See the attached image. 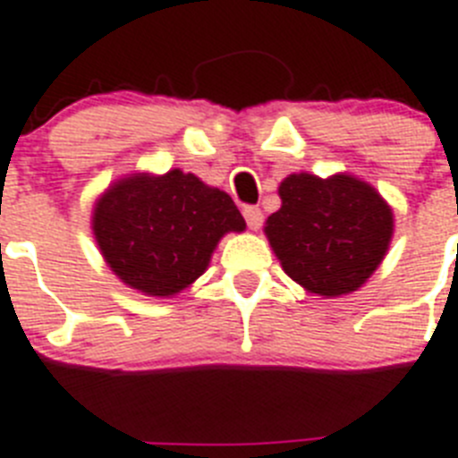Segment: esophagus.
Wrapping results in <instances>:
<instances>
[{"instance_id": "esophagus-1", "label": "esophagus", "mask_w": 458, "mask_h": 458, "mask_svg": "<svg viewBox=\"0 0 458 458\" xmlns=\"http://www.w3.org/2000/svg\"><path fill=\"white\" fill-rule=\"evenodd\" d=\"M244 218H247V225L251 230H259L260 225H263V211L259 209V207H244Z\"/></svg>"}]
</instances>
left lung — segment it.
Wrapping results in <instances>:
<instances>
[{
    "mask_svg": "<svg viewBox=\"0 0 458 458\" xmlns=\"http://www.w3.org/2000/svg\"><path fill=\"white\" fill-rule=\"evenodd\" d=\"M279 198L282 207L265 221V235L284 272L310 293H352L389 251L394 211L356 176L288 174Z\"/></svg>",
    "mask_w": 458,
    "mask_h": 458,
    "instance_id": "1",
    "label": "left lung"
}]
</instances>
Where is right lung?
Masks as SVG:
<instances>
[{"label":"right lung","instance_id":"obj_1","mask_svg":"<svg viewBox=\"0 0 458 458\" xmlns=\"http://www.w3.org/2000/svg\"><path fill=\"white\" fill-rule=\"evenodd\" d=\"M247 223L233 198L195 174H130L92 209V235L111 272L153 298H170L207 270L225 233Z\"/></svg>","mask_w":458,"mask_h":458}]
</instances>
